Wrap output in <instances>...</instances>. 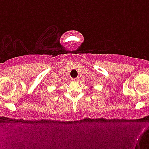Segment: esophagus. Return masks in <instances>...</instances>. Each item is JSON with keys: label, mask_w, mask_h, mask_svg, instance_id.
<instances>
[{"label": "esophagus", "mask_w": 149, "mask_h": 149, "mask_svg": "<svg viewBox=\"0 0 149 149\" xmlns=\"http://www.w3.org/2000/svg\"><path fill=\"white\" fill-rule=\"evenodd\" d=\"M72 80L73 81H78V78H72Z\"/></svg>", "instance_id": "1"}]
</instances>
